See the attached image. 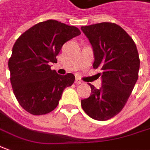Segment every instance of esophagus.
Returning <instances> with one entry per match:
<instances>
[{
	"label": "esophagus",
	"instance_id": "esophagus-1",
	"mask_svg": "<svg viewBox=\"0 0 150 150\" xmlns=\"http://www.w3.org/2000/svg\"><path fill=\"white\" fill-rule=\"evenodd\" d=\"M75 83H77V84H81L82 81H81L78 77H76V79H75Z\"/></svg>",
	"mask_w": 150,
	"mask_h": 150
}]
</instances>
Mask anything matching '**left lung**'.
<instances>
[{"label":"left lung","mask_w":150,"mask_h":150,"mask_svg":"<svg viewBox=\"0 0 150 150\" xmlns=\"http://www.w3.org/2000/svg\"><path fill=\"white\" fill-rule=\"evenodd\" d=\"M81 29L92 46L93 68L102 70V86L89 84L91 93L81 100V107L93 119L108 120L123 108L138 79V50L132 38L115 23L105 22Z\"/></svg>","instance_id":"1"}]
</instances>
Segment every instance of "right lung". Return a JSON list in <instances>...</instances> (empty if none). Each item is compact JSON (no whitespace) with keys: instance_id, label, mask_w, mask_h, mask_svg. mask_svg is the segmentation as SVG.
<instances>
[{"instance_id":"right-lung-1","label":"right lung","mask_w":150,"mask_h":150,"mask_svg":"<svg viewBox=\"0 0 150 150\" xmlns=\"http://www.w3.org/2000/svg\"><path fill=\"white\" fill-rule=\"evenodd\" d=\"M80 34L74 26L50 19L33 26L17 39L8 66L14 96L27 112L42 115L53 111L64 90L73 85V74L59 75L50 64L57 63L65 42Z\"/></svg>"}]
</instances>
